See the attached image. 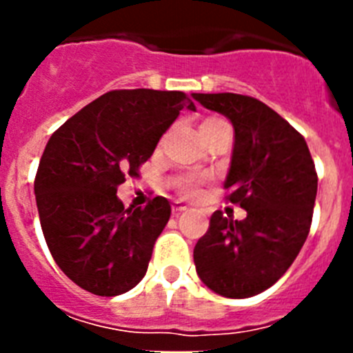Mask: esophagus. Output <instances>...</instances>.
<instances>
[{"instance_id":"obj_1","label":"esophagus","mask_w":353,"mask_h":353,"mask_svg":"<svg viewBox=\"0 0 353 353\" xmlns=\"http://www.w3.org/2000/svg\"><path fill=\"white\" fill-rule=\"evenodd\" d=\"M187 210H189V208H187L185 205H182V203H174L173 207H171V212H173V215H180L182 212H187Z\"/></svg>"}]
</instances>
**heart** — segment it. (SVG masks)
I'll list each match as a JSON object with an SVG mask.
<instances>
[{
    "label": "heart",
    "mask_w": 353,
    "mask_h": 353,
    "mask_svg": "<svg viewBox=\"0 0 353 353\" xmlns=\"http://www.w3.org/2000/svg\"><path fill=\"white\" fill-rule=\"evenodd\" d=\"M217 132H230V125L226 121L219 117H208L201 121L199 125V136H210V134ZM183 196H189V198H194L198 194V182H192V180H187V182L182 183L180 187Z\"/></svg>",
    "instance_id": "1"
}]
</instances>
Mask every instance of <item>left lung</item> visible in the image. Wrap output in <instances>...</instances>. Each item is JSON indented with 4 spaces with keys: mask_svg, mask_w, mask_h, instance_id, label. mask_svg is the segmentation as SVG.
Wrapping results in <instances>:
<instances>
[{
    "mask_svg": "<svg viewBox=\"0 0 353 353\" xmlns=\"http://www.w3.org/2000/svg\"><path fill=\"white\" fill-rule=\"evenodd\" d=\"M235 129L228 201L248 212L242 221L212 214L194 248L199 279L223 297L265 292L290 269L313 219L318 176L310 148L285 118L258 99L236 93H192Z\"/></svg>",
    "mask_w": 353,
    "mask_h": 353,
    "instance_id": "obj_1",
    "label": "left lung"
}]
</instances>
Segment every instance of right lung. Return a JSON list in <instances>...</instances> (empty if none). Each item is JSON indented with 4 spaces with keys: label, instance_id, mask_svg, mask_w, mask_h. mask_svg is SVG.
Masks as SVG:
<instances>
[{
    "label": "right lung",
    "instance_id": "obj_1",
    "mask_svg": "<svg viewBox=\"0 0 353 353\" xmlns=\"http://www.w3.org/2000/svg\"><path fill=\"white\" fill-rule=\"evenodd\" d=\"M183 108L182 92L113 90L68 118L46 145L35 176L40 224L52 258L86 292L114 297L145 277L170 221L166 198L125 208L117 196L138 176Z\"/></svg>",
    "mask_w": 353,
    "mask_h": 353
}]
</instances>
